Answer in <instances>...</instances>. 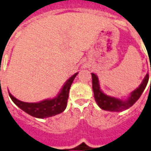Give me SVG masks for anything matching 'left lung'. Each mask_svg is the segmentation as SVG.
<instances>
[{
	"instance_id": "obj_1",
	"label": "left lung",
	"mask_w": 151,
	"mask_h": 151,
	"mask_svg": "<svg viewBox=\"0 0 151 151\" xmlns=\"http://www.w3.org/2000/svg\"><path fill=\"white\" fill-rule=\"evenodd\" d=\"M148 81H149V74L147 73L142 84L138 86V88L131 93L129 99L127 101H122L118 98L110 97L103 93V92L100 90L98 77L92 73V87L94 94V99L99 107L102 110H108V111H117V112L127 110L132 106L138 101V98L141 97L142 93H143L148 83Z\"/></svg>"
}]
</instances>
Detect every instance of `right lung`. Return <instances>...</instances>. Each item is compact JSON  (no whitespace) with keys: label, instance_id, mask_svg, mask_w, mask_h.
<instances>
[{"label":"right lung","instance_id":"1","mask_svg":"<svg viewBox=\"0 0 151 151\" xmlns=\"http://www.w3.org/2000/svg\"><path fill=\"white\" fill-rule=\"evenodd\" d=\"M77 74L78 73L74 75H73L65 82L61 93L57 98L53 99H47V100L37 102V103H29V102H24L17 99L10 93L9 97L20 109H22L23 111L29 114V115L38 118L52 117V116L63 112L65 110L68 98H69V91H70V86Z\"/></svg>","mask_w":151,"mask_h":151}]
</instances>
